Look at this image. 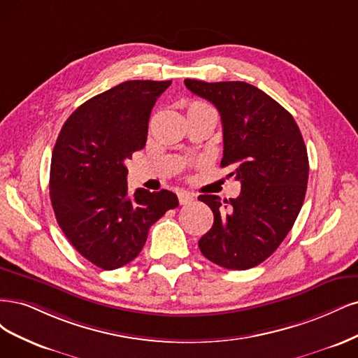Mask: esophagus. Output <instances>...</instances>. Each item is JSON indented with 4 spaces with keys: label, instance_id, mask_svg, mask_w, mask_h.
<instances>
[{
    "label": "esophagus",
    "instance_id": "esophagus-1",
    "mask_svg": "<svg viewBox=\"0 0 358 358\" xmlns=\"http://www.w3.org/2000/svg\"><path fill=\"white\" fill-rule=\"evenodd\" d=\"M193 194L189 192H178V201L181 205H189L193 202Z\"/></svg>",
    "mask_w": 358,
    "mask_h": 358
}]
</instances>
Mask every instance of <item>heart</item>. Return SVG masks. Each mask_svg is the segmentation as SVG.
<instances>
[{"mask_svg": "<svg viewBox=\"0 0 358 358\" xmlns=\"http://www.w3.org/2000/svg\"><path fill=\"white\" fill-rule=\"evenodd\" d=\"M199 108H211V107H208V106H206V103L199 102V101L192 102L190 107H189V110H199Z\"/></svg>", "mask_w": 358, "mask_h": 358, "instance_id": "b5f03b06", "label": "heart"}]
</instances>
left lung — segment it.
Here are the masks:
<instances>
[{"mask_svg":"<svg viewBox=\"0 0 358 358\" xmlns=\"http://www.w3.org/2000/svg\"><path fill=\"white\" fill-rule=\"evenodd\" d=\"M184 85L220 113L222 166L241 181L235 199L198 198L214 214L199 248L222 268H255L280 247L303 205L309 162L301 129L282 106L245 82L186 78Z\"/></svg>","mask_w":358,"mask_h":358,"instance_id":"left-lung-1","label":"left lung"}]
</instances>
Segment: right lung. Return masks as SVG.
<instances>
[{
	"label": "right lung",
	"mask_w": 358,
	"mask_h": 358,
	"mask_svg": "<svg viewBox=\"0 0 358 358\" xmlns=\"http://www.w3.org/2000/svg\"><path fill=\"white\" fill-rule=\"evenodd\" d=\"M171 80H131L90 98L64 123L50 164V201L71 245L103 271L140 255L148 229L178 206L177 194L136 189L124 160L147 141L148 119Z\"/></svg>",
	"instance_id": "1"
}]
</instances>
